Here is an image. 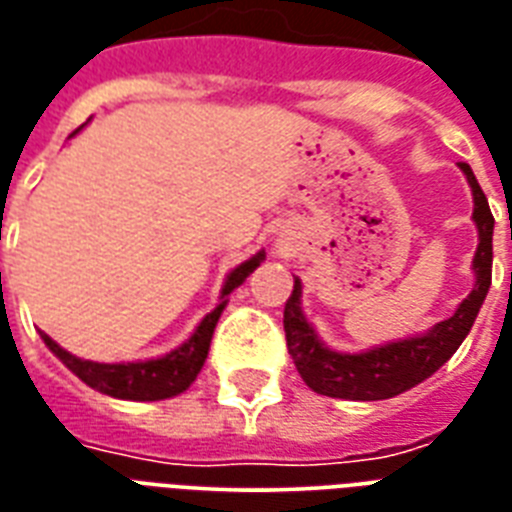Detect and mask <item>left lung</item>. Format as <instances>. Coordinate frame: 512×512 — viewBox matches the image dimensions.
I'll use <instances>...</instances> for the list:
<instances>
[{
  "label": "left lung",
  "instance_id": "8db88e82",
  "mask_svg": "<svg viewBox=\"0 0 512 512\" xmlns=\"http://www.w3.org/2000/svg\"><path fill=\"white\" fill-rule=\"evenodd\" d=\"M460 170L468 175L473 188V220L478 225V249L473 268H476V287L452 319L441 321L430 329L428 335L409 337V340L390 342L382 348L366 350V353H335L324 348L305 321L300 311V279H295V289L284 305V332H287V348L295 358V366L305 385L321 396L350 398V401H382L393 398L404 390L414 388L417 382L428 380L438 366H444L452 353L468 337L473 321H476L484 297L492 284V233L494 215L481 191L470 164L460 162Z\"/></svg>",
  "mask_w": 512,
  "mask_h": 512
}]
</instances>
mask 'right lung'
Returning a JSON list of instances; mask_svg holds the SVG:
<instances>
[{"instance_id": "1", "label": "right lung", "mask_w": 512, "mask_h": 512, "mask_svg": "<svg viewBox=\"0 0 512 512\" xmlns=\"http://www.w3.org/2000/svg\"><path fill=\"white\" fill-rule=\"evenodd\" d=\"M263 263V252L255 255L247 263H241L231 276L225 279V287L220 292L223 303L217 305L215 311L207 313L199 329L193 332L188 342H183L180 348L167 353L164 358H154V361H138V364H95V361H84V358L71 356L68 350H63L58 342L50 335H44L42 340L47 342V348L71 369L82 382H87L90 388L106 393L114 398H127V401H162V398H172L177 393H183L196 374L201 372V366L207 361L209 342H212V332L217 327V319L225 308V297L231 295L233 289L239 287L241 281L247 279L249 273L255 271L257 265Z\"/></svg>"}]
</instances>
